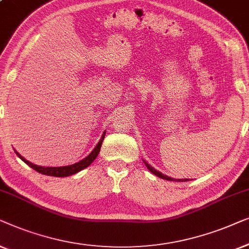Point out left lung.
Instances as JSON below:
<instances>
[{
    "instance_id": "obj_1",
    "label": "left lung",
    "mask_w": 249,
    "mask_h": 249,
    "mask_svg": "<svg viewBox=\"0 0 249 249\" xmlns=\"http://www.w3.org/2000/svg\"><path fill=\"white\" fill-rule=\"evenodd\" d=\"M145 162V161H144ZM145 166L148 167V169L151 171L152 174H155L156 176H158V177H160V178H162V179H166V180H175V181H187L188 179H173V178H170V177H168V176H166V175H163V174H161V173H159V171H157L155 168H152L151 166H150L149 163H146L145 162Z\"/></svg>"
}]
</instances>
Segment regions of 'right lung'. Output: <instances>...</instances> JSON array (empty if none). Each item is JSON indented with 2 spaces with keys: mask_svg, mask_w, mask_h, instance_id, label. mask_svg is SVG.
<instances>
[{
  "mask_svg": "<svg viewBox=\"0 0 249 249\" xmlns=\"http://www.w3.org/2000/svg\"><path fill=\"white\" fill-rule=\"evenodd\" d=\"M104 138H105V133L103 135V138L100 139V141L98 142V144L96 145V148L92 150V152L90 153V155L81 161H79V162H76L74 164H71V166H65V167H40V166H37V164H34L29 162V161L26 160L23 158V157H21L18 152L16 151L17 156L19 157V158L23 161V162H26L28 166L33 168L38 173L43 174V175H47V176H54V177H68V176H71L73 174H76L79 173L80 170L85 169L88 166H90L91 163H92V161L97 158V156L99 155V151H100V148H101V144H103V141H104Z\"/></svg>",
  "mask_w": 249,
  "mask_h": 249,
  "instance_id": "obj_1",
  "label": "right lung"
}]
</instances>
